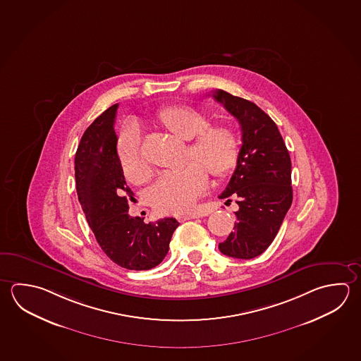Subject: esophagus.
Listing matches in <instances>:
<instances>
[{
    "label": "esophagus",
    "instance_id": "obj_1",
    "mask_svg": "<svg viewBox=\"0 0 361 361\" xmlns=\"http://www.w3.org/2000/svg\"><path fill=\"white\" fill-rule=\"evenodd\" d=\"M198 215L197 214H184V215H179L177 217L179 221H185V220H192V219H197Z\"/></svg>",
    "mask_w": 361,
    "mask_h": 361
}]
</instances>
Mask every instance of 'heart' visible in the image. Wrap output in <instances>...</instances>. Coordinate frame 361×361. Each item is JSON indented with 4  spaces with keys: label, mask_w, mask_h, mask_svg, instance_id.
Instances as JSON below:
<instances>
[{
    "label": "heart",
    "mask_w": 361,
    "mask_h": 361,
    "mask_svg": "<svg viewBox=\"0 0 361 361\" xmlns=\"http://www.w3.org/2000/svg\"><path fill=\"white\" fill-rule=\"evenodd\" d=\"M157 117L176 136L190 140L188 157L196 161L163 173L150 190V202L161 214L182 215L193 207L207 187L209 177L204 167L215 178H225L235 168L239 140L230 126H209L204 113L187 105L164 108ZM118 157L128 180L138 183L150 177V168L141 151V131L137 126H126L121 133Z\"/></svg>",
    "instance_id": "1"
}]
</instances>
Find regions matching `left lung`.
Instances as JSON below:
<instances>
[{
	"label": "left lung",
	"mask_w": 361,
	"mask_h": 361,
	"mask_svg": "<svg viewBox=\"0 0 361 361\" xmlns=\"http://www.w3.org/2000/svg\"><path fill=\"white\" fill-rule=\"evenodd\" d=\"M212 97L238 119L243 142L235 171L219 196L225 204L235 198L239 206L234 231L219 250L250 259L274 242L291 206V160L277 126L259 106L224 90L212 92Z\"/></svg>",
	"instance_id": "1"
}]
</instances>
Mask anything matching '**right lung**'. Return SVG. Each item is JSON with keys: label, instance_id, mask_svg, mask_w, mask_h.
Returning <instances> with one entry per match:
<instances>
[{"label": "right lung", "instance_id": "1", "mask_svg": "<svg viewBox=\"0 0 361 361\" xmlns=\"http://www.w3.org/2000/svg\"><path fill=\"white\" fill-rule=\"evenodd\" d=\"M118 104L103 111L84 132L75 155L79 202L100 248L127 269L144 271L164 259L178 223L164 217L144 223L128 215L133 192L126 184L117 154L114 119Z\"/></svg>", "mask_w": 361, "mask_h": 361}]
</instances>
